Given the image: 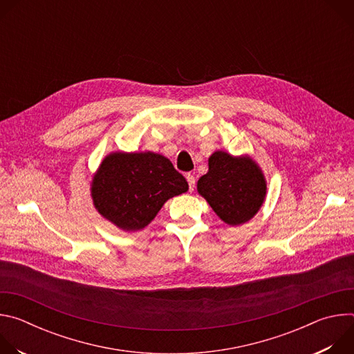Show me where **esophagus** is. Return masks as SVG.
Instances as JSON below:
<instances>
[{
    "mask_svg": "<svg viewBox=\"0 0 354 354\" xmlns=\"http://www.w3.org/2000/svg\"><path fill=\"white\" fill-rule=\"evenodd\" d=\"M186 179H187V183H189V190L193 192L194 190V185H196V178L193 174H187L186 175Z\"/></svg>",
    "mask_w": 354,
    "mask_h": 354,
    "instance_id": "1",
    "label": "esophagus"
}]
</instances>
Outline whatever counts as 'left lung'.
I'll list each match as a JSON object with an SVG mask.
<instances>
[{
  "instance_id": "8db88e82",
  "label": "left lung",
  "mask_w": 354,
  "mask_h": 354,
  "mask_svg": "<svg viewBox=\"0 0 354 354\" xmlns=\"http://www.w3.org/2000/svg\"><path fill=\"white\" fill-rule=\"evenodd\" d=\"M197 192L224 223L239 225L263 205L266 180L255 161L216 151L209 158V172L197 182Z\"/></svg>"
}]
</instances>
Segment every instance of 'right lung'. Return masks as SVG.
<instances>
[{
	"label": "right lung",
	"mask_w": 354,
	"mask_h": 354,
	"mask_svg": "<svg viewBox=\"0 0 354 354\" xmlns=\"http://www.w3.org/2000/svg\"><path fill=\"white\" fill-rule=\"evenodd\" d=\"M189 185L172 162L156 153H113L100 164L91 194L96 210L124 231L148 225L165 201Z\"/></svg>",
	"instance_id": "add662e5"
}]
</instances>
